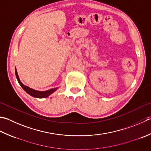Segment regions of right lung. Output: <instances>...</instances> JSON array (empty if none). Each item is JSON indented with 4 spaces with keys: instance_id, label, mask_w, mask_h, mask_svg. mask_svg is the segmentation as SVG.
Masks as SVG:
<instances>
[{
    "instance_id": "1",
    "label": "right lung",
    "mask_w": 151,
    "mask_h": 151,
    "mask_svg": "<svg viewBox=\"0 0 151 151\" xmlns=\"http://www.w3.org/2000/svg\"><path fill=\"white\" fill-rule=\"evenodd\" d=\"M16 76L17 79V81H18L19 84H20L21 86L22 87L23 89L27 93H29V95L34 97H37V98H44V97H47L48 96H49L50 94H52L53 92H54V91L57 90V88H52V89H50L48 91H39L35 90L33 89H31L30 88H29L28 86H26L22 84V82L20 81V80L19 78V76H18V75H17L16 69Z\"/></svg>"
}]
</instances>
